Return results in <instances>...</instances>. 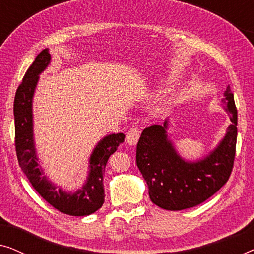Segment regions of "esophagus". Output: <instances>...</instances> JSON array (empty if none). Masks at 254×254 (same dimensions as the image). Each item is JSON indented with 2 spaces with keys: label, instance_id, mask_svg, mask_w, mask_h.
Listing matches in <instances>:
<instances>
[{
  "label": "esophagus",
  "instance_id": "obj_1",
  "mask_svg": "<svg viewBox=\"0 0 254 254\" xmlns=\"http://www.w3.org/2000/svg\"><path fill=\"white\" fill-rule=\"evenodd\" d=\"M140 129H137V128H131L126 135V142L129 145H135L137 143L138 138H140Z\"/></svg>",
  "mask_w": 254,
  "mask_h": 254
}]
</instances>
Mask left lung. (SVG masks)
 Returning a JSON list of instances; mask_svg holds the SVG:
<instances>
[{
    "label": "left lung",
    "mask_w": 254,
    "mask_h": 254,
    "mask_svg": "<svg viewBox=\"0 0 254 254\" xmlns=\"http://www.w3.org/2000/svg\"><path fill=\"white\" fill-rule=\"evenodd\" d=\"M222 102L232 124L217 147L199 161H185L177 152L166 134L168 120L142 131L136 147V164L156 206L166 210L195 207L228 182L237 142V109L230 86Z\"/></svg>",
    "instance_id": "obj_1"
}]
</instances>
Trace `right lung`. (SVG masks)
Segmentation results:
<instances>
[{
  "mask_svg": "<svg viewBox=\"0 0 254 254\" xmlns=\"http://www.w3.org/2000/svg\"><path fill=\"white\" fill-rule=\"evenodd\" d=\"M51 62L48 48L37 55L32 64L24 75L16 91L13 102L15 116V145L16 154L22 171L32 184L33 189L47 201L51 206L61 213L71 216H86L95 213L104 203V171L110 156L117 151L120 143L125 141L123 133L111 134L102 138L93 149L89 161V175L84 185L76 192H65L57 189L50 182L40 166L33 138L32 100L39 75Z\"/></svg>",
  "mask_w": 254,
  "mask_h": 254,
  "instance_id": "obj_1",
  "label": "right lung"
}]
</instances>
